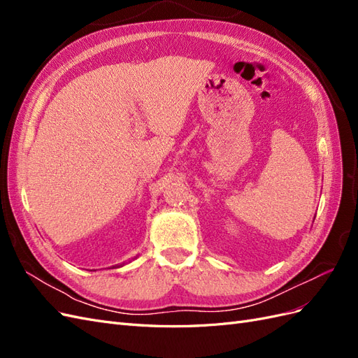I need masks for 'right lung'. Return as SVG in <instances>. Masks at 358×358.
Masks as SVG:
<instances>
[{
	"label": "right lung",
	"mask_w": 358,
	"mask_h": 358,
	"mask_svg": "<svg viewBox=\"0 0 358 358\" xmlns=\"http://www.w3.org/2000/svg\"><path fill=\"white\" fill-rule=\"evenodd\" d=\"M125 263H122V264H116V266H113V267H122Z\"/></svg>",
	"instance_id": "right-lung-1"
}]
</instances>
